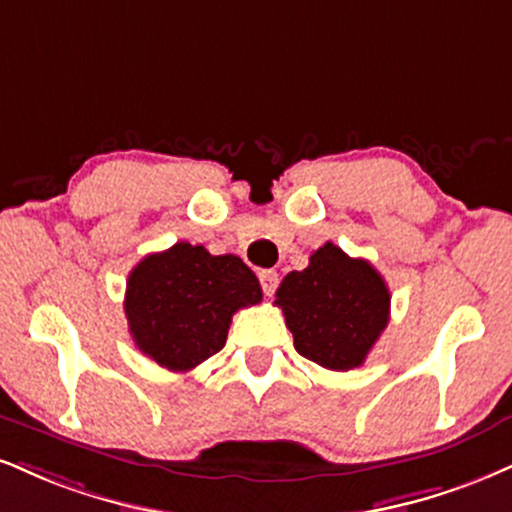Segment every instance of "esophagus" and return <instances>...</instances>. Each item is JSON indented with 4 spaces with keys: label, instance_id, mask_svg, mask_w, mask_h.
Listing matches in <instances>:
<instances>
[{
    "label": "esophagus",
    "instance_id": "34e87169",
    "mask_svg": "<svg viewBox=\"0 0 512 512\" xmlns=\"http://www.w3.org/2000/svg\"><path fill=\"white\" fill-rule=\"evenodd\" d=\"M260 283H262L264 295H274L276 286H279V274H276L274 269H262V272H260Z\"/></svg>",
    "mask_w": 512,
    "mask_h": 512
}]
</instances>
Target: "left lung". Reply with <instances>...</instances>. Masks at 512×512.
<instances>
[{"label":"left lung","mask_w":512,"mask_h":512,"mask_svg":"<svg viewBox=\"0 0 512 512\" xmlns=\"http://www.w3.org/2000/svg\"><path fill=\"white\" fill-rule=\"evenodd\" d=\"M295 350L324 369L360 367L389 324L391 293L367 260L324 243L276 291Z\"/></svg>","instance_id":"left-lung-1"}]
</instances>
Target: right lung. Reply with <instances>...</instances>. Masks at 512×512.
<instances>
[{"label":"right lung","mask_w":512,"mask_h":512,"mask_svg":"<svg viewBox=\"0 0 512 512\" xmlns=\"http://www.w3.org/2000/svg\"><path fill=\"white\" fill-rule=\"evenodd\" d=\"M260 300V281L240 257L176 243L135 264L123 310L140 353L171 372H190L226 346L240 307Z\"/></svg>","instance_id":"right-lung-1"}]
</instances>
